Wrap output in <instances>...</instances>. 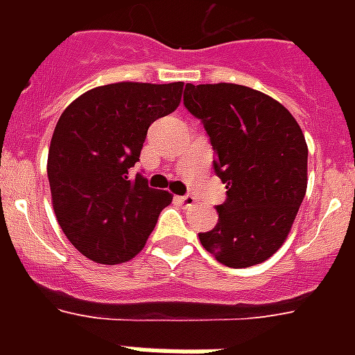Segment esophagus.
<instances>
[{
  "label": "esophagus",
  "instance_id": "34e87169",
  "mask_svg": "<svg viewBox=\"0 0 355 355\" xmlns=\"http://www.w3.org/2000/svg\"><path fill=\"white\" fill-rule=\"evenodd\" d=\"M178 200H180V205L186 206V208H188V206H193L195 202H197L193 195H180V197H178Z\"/></svg>",
  "mask_w": 355,
  "mask_h": 355
}]
</instances>
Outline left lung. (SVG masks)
Here are the masks:
<instances>
[{
  "mask_svg": "<svg viewBox=\"0 0 355 355\" xmlns=\"http://www.w3.org/2000/svg\"><path fill=\"white\" fill-rule=\"evenodd\" d=\"M184 107L200 119L227 184L219 221L199 234L227 267L261 263L282 247L308 188V145L289 110L241 85H186Z\"/></svg>",
  "mask_w": 355,
  "mask_h": 355,
  "instance_id": "1",
  "label": "left lung"
}]
</instances>
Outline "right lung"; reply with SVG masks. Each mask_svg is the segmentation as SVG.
Wrapping results in <instances>:
<instances>
[{"instance_id":"right-lung-1","label":"right lung","mask_w":355,"mask_h":355,"mask_svg":"<svg viewBox=\"0 0 355 355\" xmlns=\"http://www.w3.org/2000/svg\"><path fill=\"white\" fill-rule=\"evenodd\" d=\"M182 83H116L75 99L53 132L47 178L57 221L96 263L128 261L144 248L173 195L149 188L139 162L150 123L180 103Z\"/></svg>"}]
</instances>
